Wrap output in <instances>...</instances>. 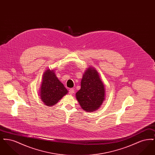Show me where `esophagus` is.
Wrapping results in <instances>:
<instances>
[{"instance_id":"esophagus-1","label":"esophagus","mask_w":155,"mask_h":155,"mask_svg":"<svg viewBox=\"0 0 155 155\" xmlns=\"http://www.w3.org/2000/svg\"><path fill=\"white\" fill-rule=\"evenodd\" d=\"M74 89L73 88H71L69 89V92H68V93H69V94L70 95H72V94H73L74 93Z\"/></svg>"}]
</instances>
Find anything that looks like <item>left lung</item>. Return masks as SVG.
<instances>
[{
	"label": "left lung",
	"mask_w": 155,
	"mask_h": 155,
	"mask_svg": "<svg viewBox=\"0 0 155 155\" xmlns=\"http://www.w3.org/2000/svg\"><path fill=\"white\" fill-rule=\"evenodd\" d=\"M92 68L85 71L81 80V89L76 93L81 108L86 111L97 109L103 102L105 94L104 85L99 73Z\"/></svg>",
	"instance_id": "obj_1"
}]
</instances>
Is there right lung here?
Returning a JSON list of instances; mask_svg holds the SVG:
<instances>
[{
	"label": "right lung",
	"mask_w": 155,
	"mask_h": 155,
	"mask_svg": "<svg viewBox=\"0 0 155 155\" xmlns=\"http://www.w3.org/2000/svg\"><path fill=\"white\" fill-rule=\"evenodd\" d=\"M40 92L41 98L45 104L51 106L57 103L68 91L54 71L48 70L45 72Z\"/></svg>",
	"instance_id": "right-lung-1"
}]
</instances>
